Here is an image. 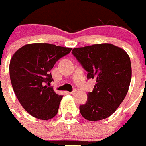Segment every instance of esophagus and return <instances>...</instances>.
I'll list each match as a JSON object with an SVG mask.
<instances>
[{
	"label": "esophagus",
	"mask_w": 146,
	"mask_h": 146,
	"mask_svg": "<svg viewBox=\"0 0 146 146\" xmlns=\"http://www.w3.org/2000/svg\"><path fill=\"white\" fill-rule=\"evenodd\" d=\"M76 92H77V90L73 89V90L72 91V92H70V94H71V95H75V94L76 93Z\"/></svg>",
	"instance_id": "1"
}]
</instances>
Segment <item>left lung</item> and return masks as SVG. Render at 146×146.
<instances>
[{
  "mask_svg": "<svg viewBox=\"0 0 146 146\" xmlns=\"http://www.w3.org/2000/svg\"><path fill=\"white\" fill-rule=\"evenodd\" d=\"M76 59L88 71V79L96 80L86 103L80 106L85 119L91 121L111 116L123 102L131 80V64L127 53L111 44L75 48Z\"/></svg>",
  "mask_w": 146,
  "mask_h": 146,
  "instance_id": "left-lung-1",
  "label": "left lung"
}]
</instances>
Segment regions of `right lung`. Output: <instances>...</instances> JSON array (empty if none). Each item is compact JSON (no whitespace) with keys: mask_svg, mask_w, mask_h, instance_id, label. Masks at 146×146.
I'll use <instances>...</instances> for the list:
<instances>
[{"mask_svg":"<svg viewBox=\"0 0 146 146\" xmlns=\"http://www.w3.org/2000/svg\"><path fill=\"white\" fill-rule=\"evenodd\" d=\"M72 48L46 43L29 44L19 48L10 62V77L15 94L32 117L48 120L58 113L63 95L49 87L51 70Z\"/></svg>","mask_w":146,"mask_h":146,"instance_id":"right-lung-1","label":"right lung"}]
</instances>
